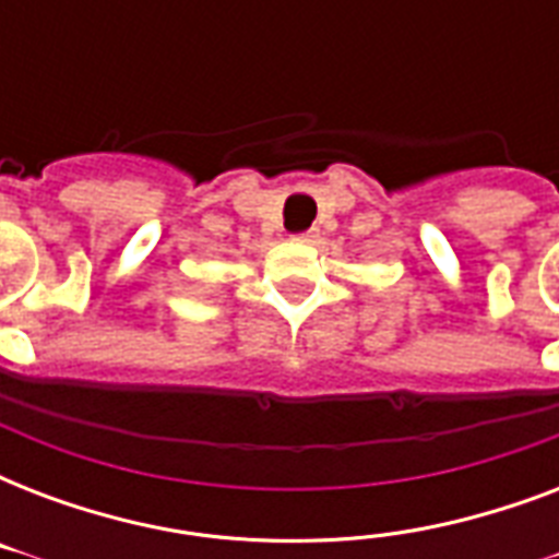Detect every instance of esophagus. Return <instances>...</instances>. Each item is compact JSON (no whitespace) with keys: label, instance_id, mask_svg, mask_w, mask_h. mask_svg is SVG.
<instances>
[{"label":"esophagus","instance_id":"34e87169","mask_svg":"<svg viewBox=\"0 0 559 559\" xmlns=\"http://www.w3.org/2000/svg\"><path fill=\"white\" fill-rule=\"evenodd\" d=\"M316 237H319V228H307V231H298L296 240H301V243H316Z\"/></svg>","mask_w":559,"mask_h":559}]
</instances>
